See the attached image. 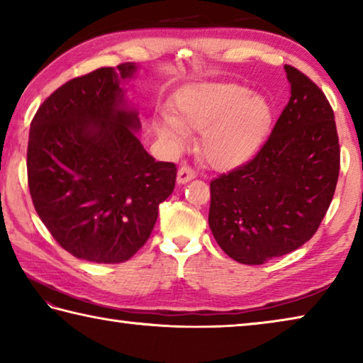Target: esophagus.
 <instances>
[{
	"mask_svg": "<svg viewBox=\"0 0 363 363\" xmlns=\"http://www.w3.org/2000/svg\"><path fill=\"white\" fill-rule=\"evenodd\" d=\"M195 171L192 168L189 167H181L179 169H177V176H176V181L179 186H182V184H187L189 181H192L195 177Z\"/></svg>",
	"mask_w": 363,
	"mask_h": 363,
	"instance_id": "1",
	"label": "esophagus"
}]
</instances>
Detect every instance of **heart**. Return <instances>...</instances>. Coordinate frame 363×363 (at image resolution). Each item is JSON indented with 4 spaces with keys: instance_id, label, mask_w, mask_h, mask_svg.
<instances>
[{
    "instance_id": "obj_1",
    "label": "heart",
    "mask_w": 363,
    "mask_h": 363,
    "mask_svg": "<svg viewBox=\"0 0 363 363\" xmlns=\"http://www.w3.org/2000/svg\"><path fill=\"white\" fill-rule=\"evenodd\" d=\"M272 125V107L237 83H194L174 96L171 116L152 120L171 152H181L189 133H200V153L210 167L230 169L255 155Z\"/></svg>"
}]
</instances>
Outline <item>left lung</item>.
<instances>
[{
	"mask_svg": "<svg viewBox=\"0 0 363 363\" xmlns=\"http://www.w3.org/2000/svg\"><path fill=\"white\" fill-rule=\"evenodd\" d=\"M285 72L291 96L266 144L251 162L210 184V229L224 253L242 264H262L309 240L340 174L327 97L294 67Z\"/></svg>",
	"mask_w": 363,
	"mask_h": 363,
	"instance_id": "obj_1",
	"label": "left lung"
}]
</instances>
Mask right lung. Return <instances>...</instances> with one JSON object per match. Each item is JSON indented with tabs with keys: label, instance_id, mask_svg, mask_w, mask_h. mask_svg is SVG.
Here are the masks:
<instances>
[{
	"label": "right lung",
	"instance_id": "right-lung-1",
	"mask_svg": "<svg viewBox=\"0 0 363 363\" xmlns=\"http://www.w3.org/2000/svg\"><path fill=\"white\" fill-rule=\"evenodd\" d=\"M138 69L126 62L70 79L43 102L30 126L35 210L78 259H130L174 189V164L155 162L139 140V112L125 88Z\"/></svg>",
	"mask_w": 363,
	"mask_h": 363
}]
</instances>
